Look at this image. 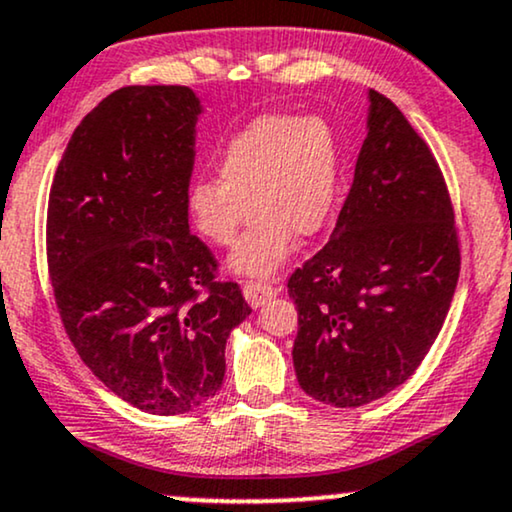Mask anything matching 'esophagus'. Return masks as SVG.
<instances>
[{
    "mask_svg": "<svg viewBox=\"0 0 512 512\" xmlns=\"http://www.w3.org/2000/svg\"><path fill=\"white\" fill-rule=\"evenodd\" d=\"M278 293L276 286H271L267 281H245L243 283V295L248 300L250 307H262L267 304L271 297Z\"/></svg>",
    "mask_w": 512,
    "mask_h": 512,
    "instance_id": "obj_1",
    "label": "esophagus"
}]
</instances>
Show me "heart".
Segmentation results:
<instances>
[{
    "mask_svg": "<svg viewBox=\"0 0 512 512\" xmlns=\"http://www.w3.org/2000/svg\"><path fill=\"white\" fill-rule=\"evenodd\" d=\"M340 146L328 122L271 113L236 132L219 155V179L193 181L186 205L210 243H236L255 222L231 264L250 276H271L286 262L295 234L314 236L333 215L340 186Z\"/></svg>",
    "mask_w": 512,
    "mask_h": 512,
    "instance_id": "1",
    "label": "heart"
}]
</instances>
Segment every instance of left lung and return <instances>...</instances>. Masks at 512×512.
I'll return each instance as SVG.
<instances>
[{"mask_svg": "<svg viewBox=\"0 0 512 512\" xmlns=\"http://www.w3.org/2000/svg\"><path fill=\"white\" fill-rule=\"evenodd\" d=\"M368 134L328 243L288 278L297 383L349 409L411 378L442 331L461 274L449 189L430 146L368 92Z\"/></svg>", "mask_w": 512, "mask_h": 512, "instance_id": "left-lung-1", "label": "left lung"}]
</instances>
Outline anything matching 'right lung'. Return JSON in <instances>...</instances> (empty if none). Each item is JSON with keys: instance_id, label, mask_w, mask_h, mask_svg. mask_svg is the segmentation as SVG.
<instances>
[{"instance_id": "1", "label": "right lung", "mask_w": 512, "mask_h": 512, "mask_svg": "<svg viewBox=\"0 0 512 512\" xmlns=\"http://www.w3.org/2000/svg\"><path fill=\"white\" fill-rule=\"evenodd\" d=\"M200 103L134 84L84 115L56 167L47 264L70 342L108 390L158 416L215 397L224 347L252 309L189 231Z\"/></svg>"}]
</instances>
